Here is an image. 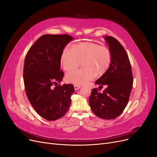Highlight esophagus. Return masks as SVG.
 Instances as JSON below:
<instances>
[{
	"instance_id": "34e87169",
	"label": "esophagus",
	"mask_w": 157,
	"mask_h": 157,
	"mask_svg": "<svg viewBox=\"0 0 157 157\" xmlns=\"http://www.w3.org/2000/svg\"><path fill=\"white\" fill-rule=\"evenodd\" d=\"M74 88H75V90H78L80 88V86H78V85H75L74 86Z\"/></svg>"
}]
</instances>
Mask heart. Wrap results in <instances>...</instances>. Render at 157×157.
I'll use <instances>...</instances> for the list:
<instances>
[{
	"mask_svg": "<svg viewBox=\"0 0 157 157\" xmlns=\"http://www.w3.org/2000/svg\"><path fill=\"white\" fill-rule=\"evenodd\" d=\"M82 61L83 68L66 75V80L76 85H83L96 76L101 77L109 69L112 53L107 47L94 42H85L76 44L74 48L67 46L61 56V64L66 71L77 68Z\"/></svg>",
	"mask_w": 157,
	"mask_h": 157,
	"instance_id": "obj_1",
	"label": "heart"
}]
</instances>
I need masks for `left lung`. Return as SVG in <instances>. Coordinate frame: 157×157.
<instances>
[{"mask_svg":"<svg viewBox=\"0 0 157 157\" xmlns=\"http://www.w3.org/2000/svg\"><path fill=\"white\" fill-rule=\"evenodd\" d=\"M112 53V61L107 72L96 84L107 88L103 93L92 89L89 104L93 113L103 119H114L126 107L133 86V75L129 58L121 44L110 36L104 37Z\"/></svg>","mask_w":157,"mask_h":157,"instance_id":"1","label":"left lung"}]
</instances>
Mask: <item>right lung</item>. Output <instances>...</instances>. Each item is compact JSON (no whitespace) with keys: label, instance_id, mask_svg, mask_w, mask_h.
<instances>
[{"label":"right lung","instance_id":"add662e5","mask_svg":"<svg viewBox=\"0 0 157 157\" xmlns=\"http://www.w3.org/2000/svg\"><path fill=\"white\" fill-rule=\"evenodd\" d=\"M73 39L68 35H42L25 57L23 78L26 94L36 112L48 121L63 117L71 105L73 85L58 86V83L64 76L60 71L61 53Z\"/></svg>","mask_w":157,"mask_h":157}]
</instances>
